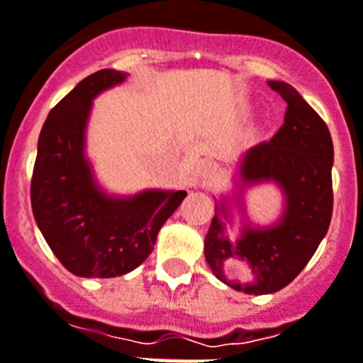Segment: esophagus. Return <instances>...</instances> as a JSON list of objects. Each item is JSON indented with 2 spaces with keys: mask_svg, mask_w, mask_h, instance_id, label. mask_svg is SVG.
<instances>
[{
  "mask_svg": "<svg viewBox=\"0 0 363 363\" xmlns=\"http://www.w3.org/2000/svg\"><path fill=\"white\" fill-rule=\"evenodd\" d=\"M218 177V166H214V164H208V166L203 167V181L208 182L212 181V179H216Z\"/></svg>",
  "mask_w": 363,
  "mask_h": 363,
  "instance_id": "obj_1",
  "label": "esophagus"
}]
</instances>
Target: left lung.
Listing matches in <instances>:
<instances>
[{
    "label": "left lung",
    "mask_w": 363,
    "mask_h": 363,
    "mask_svg": "<svg viewBox=\"0 0 363 363\" xmlns=\"http://www.w3.org/2000/svg\"><path fill=\"white\" fill-rule=\"evenodd\" d=\"M271 90L288 103L284 123L269 142L249 149L240 167L245 184L275 181L286 196L280 223L271 228L245 225L242 238L223 236L227 206L216 203V216L205 238V258L214 275L236 291L275 294L299 275L313 257L332 218L334 147L327 123L288 83L269 81ZM247 261L257 279L252 285L228 281L225 261Z\"/></svg>",
    "instance_id": "1"
}]
</instances>
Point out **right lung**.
<instances>
[{
  "mask_svg": "<svg viewBox=\"0 0 363 363\" xmlns=\"http://www.w3.org/2000/svg\"><path fill=\"white\" fill-rule=\"evenodd\" d=\"M125 73L99 69L51 108L38 136L31 206L45 242L69 273L111 279L151 255L157 234L186 191L147 190L129 199L105 196L84 158L92 99Z\"/></svg>",
  "mask_w": 363,
  "mask_h": 363,
  "instance_id": "obj_1",
  "label": "right lung"
}]
</instances>
